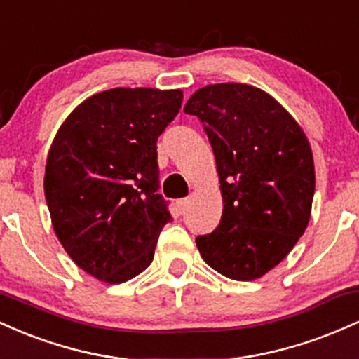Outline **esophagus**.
<instances>
[{
	"mask_svg": "<svg viewBox=\"0 0 359 359\" xmlns=\"http://www.w3.org/2000/svg\"><path fill=\"white\" fill-rule=\"evenodd\" d=\"M177 208H179L180 214H185V211H187V208H189V199H179Z\"/></svg>",
	"mask_w": 359,
	"mask_h": 359,
	"instance_id": "esophagus-1",
	"label": "esophagus"
}]
</instances>
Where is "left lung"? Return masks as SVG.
Here are the masks:
<instances>
[{"instance_id":"left-lung-1","label":"left lung","mask_w":359,"mask_h":359,"mask_svg":"<svg viewBox=\"0 0 359 359\" xmlns=\"http://www.w3.org/2000/svg\"><path fill=\"white\" fill-rule=\"evenodd\" d=\"M184 113L203 123L222 192L219 226L196 238L201 257L228 278H259L307 228L316 189L311 145L295 119L253 86H205Z\"/></svg>"}]
</instances>
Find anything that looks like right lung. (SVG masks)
Returning <instances> with one entry per match:
<instances>
[{
  "label": "right lung",
  "instance_id": "obj_1",
  "mask_svg": "<svg viewBox=\"0 0 359 359\" xmlns=\"http://www.w3.org/2000/svg\"><path fill=\"white\" fill-rule=\"evenodd\" d=\"M182 90L116 88L64 121L48 151L45 199L53 231L77 266L108 283L142 273L172 221L160 189L156 140Z\"/></svg>",
  "mask_w": 359,
  "mask_h": 359
}]
</instances>
